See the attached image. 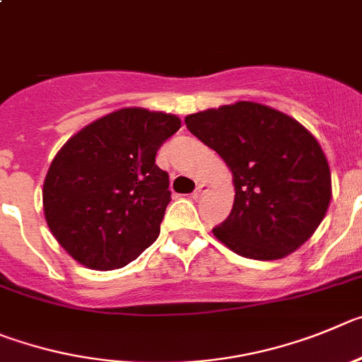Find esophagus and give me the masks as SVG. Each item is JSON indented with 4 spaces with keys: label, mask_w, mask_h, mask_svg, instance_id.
Returning a JSON list of instances; mask_svg holds the SVG:
<instances>
[{
    "label": "esophagus",
    "mask_w": 362,
    "mask_h": 362,
    "mask_svg": "<svg viewBox=\"0 0 362 362\" xmlns=\"http://www.w3.org/2000/svg\"><path fill=\"white\" fill-rule=\"evenodd\" d=\"M207 189H209V187H207V185H205V184H198L197 189H194V193H193L194 200H198V198L204 197V194L207 193Z\"/></svg>",
    "instance_id": "esophagus-1"
}]
</instances>
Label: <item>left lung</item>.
Listing matches in <instances>:
<instances>
[{
	"label": "left lung",
	"instance_id": "obj_1",
	"mask_svg": "<svg viewBox=\"0 0 362 362\" xmlns=\"http://www.w3.org/2000/svg\"><path fill=\"white\" fill-rule=\"evenodd\" d=\"M233 173L234 204L213 229L250 259H279L314 234L330 204V169L314 136L285 113L236 103L185 117Z\"/></svg>",
	"mask_w": 362,
	"mask_h": 362
}]
</instances>
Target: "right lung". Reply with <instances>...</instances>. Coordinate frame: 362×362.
Listing matches in <instances>:
<instances>
[{
	"instance_id": "add662e5",
	"label": "right lung",
	"mask_w": 362,
	"mask_h": 362,
	"mask_svg": "<svg viewBox=\"0 0 362 362\" xmlns=\"http://www.w3.org/2000/svg\"><path fill=\"white\" fill-rule=\"evenodd\" d=\"M178 129L177 115L124 108L61 148L45 178L43 207L71 258L95 270L120 269L157 240L171 191L155 157Z\"/></svg>"
}]
</instances>
